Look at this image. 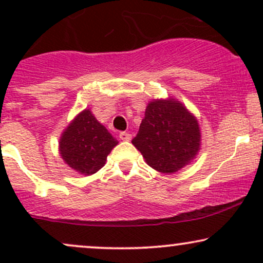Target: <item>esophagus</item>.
<instances>
[{"mask_svg":"<svg viewBox=\"0 0 263 263\" xmlns=\"http://www.w3.org/2000/svg\"><path fill=\"white\" fill-rule=\"evenodd\" d=\"M131 137L132 136L128 134V132H121V134H120V138H121L122 141H129L131 140Z\"/></svg>","mask_w":263,"mask_h":263,"instance_id":"esophagus-1","label":"esophagus"}]
</instances>
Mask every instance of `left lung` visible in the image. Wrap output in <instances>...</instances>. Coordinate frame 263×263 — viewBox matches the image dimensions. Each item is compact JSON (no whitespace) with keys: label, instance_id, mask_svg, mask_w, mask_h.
I'll return each instance as SVG.
<instances>
[{"label":"left lung","instance_id":"1","mask_svg":"<svg viewBox=\"0 0 263 263\" xmlns=\"http://www.w3.org/2000/svg\"><path fill=\"white\" fill-rule=\"evenodd\" d=\"M200 128L194 115L174 99L147 105L132 144L147 164L161 173H174L188 165L200 149Z\"/></svg>","mask_w":263,"mask_h":263}]
</instances>
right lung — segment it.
<instances>
[{"label": "right lung", "mask_w": 263, "mask_h": 263, "mask_svg": "<svg viewBox=\"0 0 263 263\" xmlns=\"http://www.w3.org/2000/svg\"><path fill=\"white\" fill-rule=\"evenodd\" d=\"M119 141L93 117L90 110L78 115L59 141L60 156L78 173L91 176L106 163L108 153Z\"/></svg>", "instance_id": "right-lung-1"}]
</instances>
